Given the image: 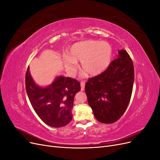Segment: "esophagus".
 Listing matches in <instances>:
<instances>
[{
  "mask_svg": "<svg viewBox=\"0 0 160 160\" xmlns=\"http://www.w3.org/2000/svg\"><path fill=\"white\" fill-rule=\"evenodd\" d=\"M85 83L84 81H81V91H84L85 90Z\"/></svg>",
  "mask_w": 160,
  "mask_h": 160,
  "instance_id": "1",
  "label": "esophagus"
}]
</instances>
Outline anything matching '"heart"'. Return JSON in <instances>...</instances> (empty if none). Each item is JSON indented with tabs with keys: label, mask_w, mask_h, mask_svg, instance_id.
<instances>
[{
	"label": "heart",
	"mask_w": 160,
	"mask_h": 160,
	"mask_svg": "<svg viewBox=\"0 0 160 160\" xmlns=\"http://www.w3.org/2000/svg\"><path fill=\"white\" fill-rule=\"evenodd\" d=\"M113 56V48L108 42L85 41L72 45L64 59L67 70L74 73L77 62L88 75L95 76L102 73L109 67Z\"/></svg>",
	"instance_id": "1"
}]
</instances>
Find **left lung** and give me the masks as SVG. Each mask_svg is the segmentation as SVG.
I'll return each instance as SVG.
<instances>
[{"label":"left lung","mask_w":160,"mask_h":160,"mask_svg":"<svg viewBox=\"0 0 160 160\" xmlns=\"http://www.w3.org/2000/svg\"><path fill=\"white\" fill-rule=\"evenodd\" d=\"M102 73L88 79L85 87L88 103L95 118L103 123H114L126 110L132 96L134 67L125 50Z\"/></svg>","instance_id":"1"}]
</instances>
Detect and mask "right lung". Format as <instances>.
<instances>
[{
  "label": "right lung",
  "mask_w": 160,
  "mask_h": 160,
  "mask_svg": "<svg viewBox=\"0 0 160 160\" xmlns=\"http://www.w3.org/2000/svg\"><path fill=\"white\" fill-rule=\"evenodd\" d=\"M25 86L32 107L43 122L52 128L63 127L70 123L74 97L81 90L78 81L59 76L50 85L42 88L33 81L28 67Z\"/></svg>",
  "instance_id": "1"
}]
</instances>
